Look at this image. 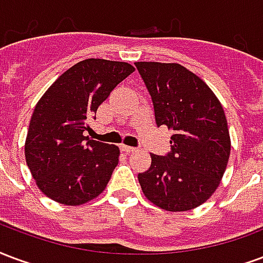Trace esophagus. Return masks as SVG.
<instances>
[{"label": "esophagus", "mask_w": 263, "mask_h": 263, "mask_svg": "<svg viewBox=\"0 0 263 263\" xmlns=\"http://www.w3.org/2000/svg\"><path fill=\"white\" fill-rule=\"evenodd\" d=\"M120 150L123 151V153H127V154H129V153H133V151H136V148H134V147H130V145H120Z\"/></svg>", "instance_id": "34e87169"}]
</instances>
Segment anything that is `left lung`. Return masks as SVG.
Returning <instances> with one entry per match:
<instances>
[{"label":"left lung","instance_id":"left-lung-1","mask_svg":"<svg viewBox=\"0 0 263 263\" xmlns=\"http://www.w3.org/2000/svg\"><path fill=\"white\" fill-rule=\"evenodd\" d=\"M155 122L172 130L171 153L151 154L139 174L144 196L166 212H187L216 192L231 151L226 113L206 82L178 63L137 61Z\"/></svg>","mask_w":263,"mask_h":263}]
</instances>
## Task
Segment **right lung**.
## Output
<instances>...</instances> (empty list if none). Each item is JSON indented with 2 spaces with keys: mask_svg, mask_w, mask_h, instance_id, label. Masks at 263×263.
Wrapping results in <instances>:
<instances>
[{
  "mask_svg": "<svg viewBox=\"0 0 263 263\" xmlns=\"http://www.w3.org/2000/svg\"><path fill=\"white\" fill-rule=\"evenodd\" d=\"M134 67L124 61L87 59L63 72L34 106L25 158L36 185L66 206H81L105 191L119 162L118 145L84 136L97 113Z\"/></svg>",
  "mask_w": 263,
  "mask_h": 263,
  "instance_id": "right-lung-1",
  "label": "right lung"
}]
</instances>
